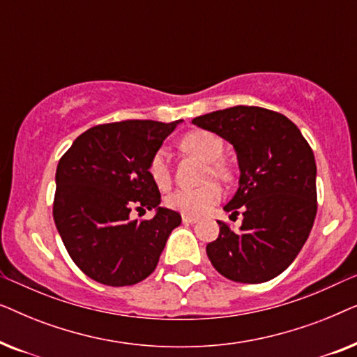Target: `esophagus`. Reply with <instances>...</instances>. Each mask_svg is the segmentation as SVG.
Here are the masks:
<instances>
[{
    "label": "esophagus",
    "instance_id": "obj_1",
    "mask_svg": "<svg viewBox=\"0 0 357 357\" xmlns=\"http://www.w3.org/2000/svg\"><path fill=\"white\" fill-rule=\"evenodd\" d=\"M183 222L185 224H195V222H198V219L190 216V214H183Z\"/></svg>",
    "mask_w": 357,
    "mask_h": 357
}]
</instances>
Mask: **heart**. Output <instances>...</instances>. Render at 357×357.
<instances>
[{
	"label": "heart",
	"instance_id": "1",
	"mask_svg": "<svg viewBox=\"0 0 357 357\" xmlns=\"http://www.w3.org/2000/svg\"><path fill=\"white\" fill-rule=\"evenodd\" d=\"M182 149L187 153L197 154L199 158L208 160L206 178H218L224 183H232L234 175L227 169L226 160L222 159V141L211 133L195 131L182 139ZM153 177L160 188H167L170 185V169L169 159L164 151L158 153L153 162ZM221 192L216 185L208 183L198 190H180L169 198L170 206L180 209L188 214H198L211 209L218 203Z\"/></svg>",
	"mask_w": 357,
	"mask_h": 357
}]
</instances>
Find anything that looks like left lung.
<instances>
[{"instance_id":"obj_1","label":"left lung","mask_w":357,"mask_h":357,"mask_svg":"<svg viewBox=\"0 0 357 357\" xmlns=\"http://www.w3.org/2000/svg\"><path fill=\"white\" fill-rule=\"evenodd\" d=\"M193 123L229 141L241 169L237 192L224 206L232 214L242 208L241 231L219 222V237L206 245L208 258L232 281H270L294 261L314 226V153L289 119L261 107H231Z\"/></svg>"}]
</instances>
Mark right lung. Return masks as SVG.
Listing matches in <instances>:
<instances>
[{
	"instance_id": "right-lung-1",
	"label": "right lung",
	"mask_w": 357,
	"mask_h": 357,
	"mask_svg": "<svg viewBox=\"0 0 357 357\" xmlns=\"http://www.w3.org/2000/svg\"><path fill=\"white\" fill-rule=\"evenodd\" d=\"M182 120H125L77 136L56 167L53 219L77 268L107 286H131L158 266L177 211L159 206L149 172L162 141ZM155 208V218L129 219L134 203ZM138 209V208H136Z\"/></svg>"
}]
</instances>
